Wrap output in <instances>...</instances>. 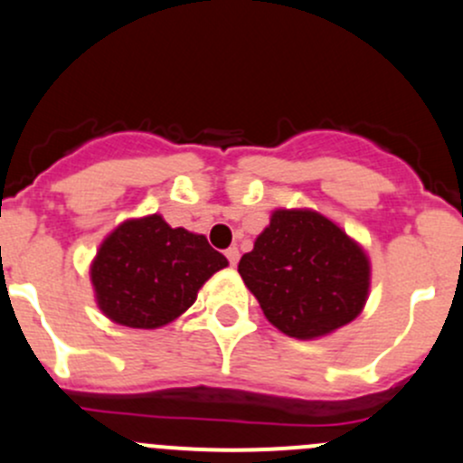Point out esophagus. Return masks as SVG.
Listing matches in <instances>:
<instances>
[{
    "label": "esophagus",
    "instance_id": "34e87169",
    "mask_svg": "<svg viewBox=\"0 0 463 463\" xmlns=\"http://www.w3.org/2000/svg\"><path fill=\"white\" fill-rule=\"evenodd\" d=\"M226 260L231 266H237V261H240V250H237V246H231V249L226 250Z\"/></svg>",
    "mask_w": 463,
    "mask_h": 463
}]
</instances>
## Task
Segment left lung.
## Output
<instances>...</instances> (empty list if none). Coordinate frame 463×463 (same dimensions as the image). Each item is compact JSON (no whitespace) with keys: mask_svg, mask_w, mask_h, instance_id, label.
Wrapping results in <instances>:
<instances>
[{"mask_svg":"<svg viewBox=\"0 0 463 463\" xmlns=\"http://www.w3.org/2000/svg\"><path fill=\"white\" fill-rule=\"evenodd\" d=\"M237 270L270 325L293 338H318L352 322L370 288L361 246L311 210H275Z\"/></svg>","mask_w":463,"mask_h":463,"instance_id":"8db88e82","label":"left lung"}]
</instances>
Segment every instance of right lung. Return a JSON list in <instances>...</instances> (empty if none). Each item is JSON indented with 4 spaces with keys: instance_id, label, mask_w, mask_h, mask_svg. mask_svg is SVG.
<instances>
[{
    "instance_id": "add662e5",
    "label": "right lung",
    "mask_w": 463,
    "mask_h": 463,
    "mask_svg": "<svg viewBox=\"0 0 463 463\" xmlns=\"http://www.w3.org/2000/svg\"><path fill=\"white\" fill-rule=\"evenodd\" d=\"M228 260L203 235L167 226L161 214L125 222L102 241L91 266L98 307L134 329L179 318L205 279Z\"/></svg>"
}]
</instances>
